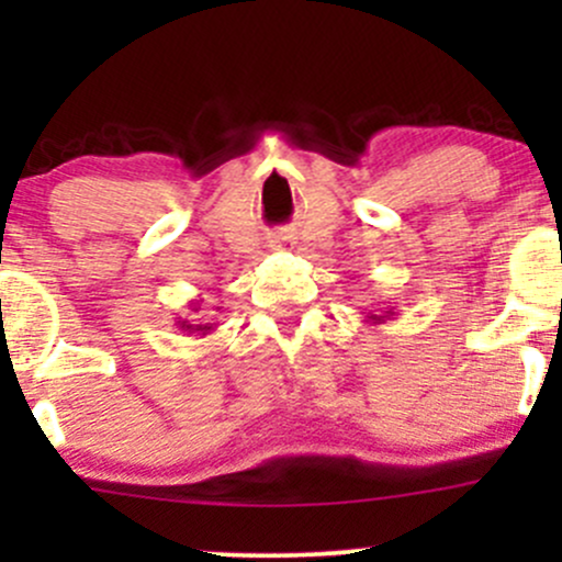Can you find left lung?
<instances>
[{"label":"left lung","instance_id":"obj_1","mask_svg":"<svg viewBox=\"0 0 562 562\" xmlns=\"http://www.w3.org/2000/svg\"><path fill=\"white\" fill-rule=\"evenodd\" d=\"M396 317V312H393V306L391 308H383V312H375V314H367V325H383L385 319H393Z\"/></svg>","mask_w":562,"mask_h":562}]
</instances>
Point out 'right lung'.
Returning <instances> with one entry per match:
<instances>
[{
    "label": "right lung",
    "mask_w": 562,
    "mask_h": 562,
    "mask_svg": "<svg viewBox=\"0 0 562 562\" xmlns=\"http://www.w3.org/2000/svg\"><path fill=\"white\" fill-rule=\"evenodd\" d=\"M190 308H192V312H198L200 301H192ZM177 327H179V330H182L184 335H200V338H203V335H209V333L216 330V322H198V319H182V317H177Z\"/></svg>",
    "instance_id": "1"
}]
</instances>
